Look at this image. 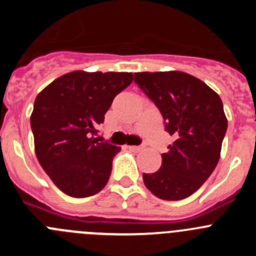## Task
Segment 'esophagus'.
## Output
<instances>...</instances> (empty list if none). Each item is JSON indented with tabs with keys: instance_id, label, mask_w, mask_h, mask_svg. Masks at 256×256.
Segmentation results:
<instances>
[{
	"instance_id": "obj_1",
	"label": "esophagus",
	"mask_w": 256,
	"mask_h": 256,
	"mask_svg": "<svg viewBox=\"0 0 256 256\" xmlns=\"http://www.w3.org/2000/svg\"><path fill=\"white\" fill-rule=\"evenodd\" d=\"M128 148L132 151H141L144 148V146H128Z\"/></svg>"
}]
</instances>
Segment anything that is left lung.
<instances>
[{
  "instance_id": "1",
  "label": "left lung",
  "mask_w": 256,
  "mask_h": 256,
  "mask_svg": "<svg viewBox=\"0 0 256 256\" xmlns=\"http://www.w3.org/2000/svg\"><path fill=\"white\" fill-rule=\"evenodd\" d=\"M134 82L159 108L173 137L162 166L144 173L156 198L182 200L198 191L214 172L227 132L220 97L202 80L182 72L136 73Z\"/></svg>"
}]
</instances>
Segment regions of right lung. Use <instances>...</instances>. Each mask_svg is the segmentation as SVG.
<instances>
[{"mask_svg":"<svg viewBox=\"0 0 256 256\" xmlns=\"http://www.w3.org/2000/svg\"><path fill=\"white\" fill-rule=\"evenodd\" d=\"M132 80V73L73 72L55 79L36 98L30 116L36 155L66 195L88 198L106 186L120 148L96 138V128Z\"/></svg>","mask_w":256,"mask_h":256,"instance_id":"obj_1","label":"right lung"}]
</instances>
